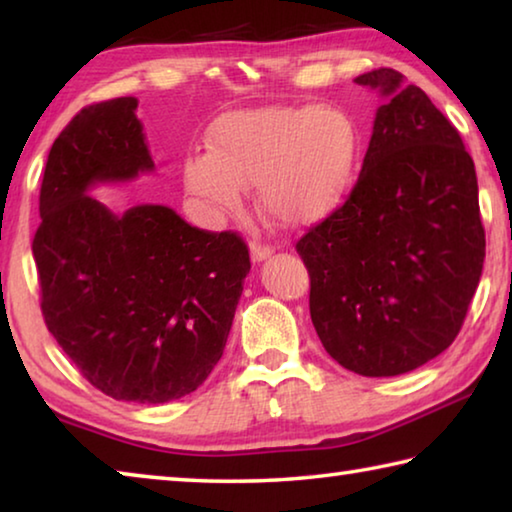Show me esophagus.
<instances>
[{
	"label": "esophagus",
	"instance_id": "obj_1",
	"mask_svg": "<svg viewBox=\"0 0 512 512\" xmlns=\"http://www.w3.org/2000/svg\"><path fill=\"white\" fill-rule=\"evenodd\" d=\"M271 253H273L271 244H264V241H257V239L250 241V257H253V262H262V259H266Z\"/></svg>",
	"mask_w": 512,
	"mask_h": 512
}]
</instances>
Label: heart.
<instances>
[{
	"label": "heart",
	"mask_w": 512,
	"mask_h": 512,
	"mask_svg": "<svg viewBox=\"0 0 512 512\" xmlns=\"http://www.w3.org/2000/svg\"><path fill=\"white\" fill-rule=\"evenodd\" d=\"M357 128L329 106H268L219 117L207 153L185 160L189 192L216 210H235L244 187L273 221L300 228L341 205L357 164Z\"/></svg>",
	"instance_id": "heart-1"
}]
</instances>
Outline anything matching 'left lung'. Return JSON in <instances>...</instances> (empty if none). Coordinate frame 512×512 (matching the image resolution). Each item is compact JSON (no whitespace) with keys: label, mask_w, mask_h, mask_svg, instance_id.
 I'll use <instances>...</instances> for the list:
<instances>
[{"label":"left lung","mask_w":512,"mask_h":512,"mask_svg":"<svg viewBox=\"0 0 512 512\" xmlns=\"http://www.w3.org/2000/svg\"><path fill=\"white\" fill-rule=\"evenodd\" d=\"M354 81L384 106L352 192L296 250L329 357L363 377H395L461 332L485 257L479 185L461 135L420 88L391 67Z\"/></svg>","instance_id":"1"}]
</instances>
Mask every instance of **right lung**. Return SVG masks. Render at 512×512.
Masks as SVG:
<instances>
[{
  "label": "right lung",
  "mask_w": 512,
  "mask_h": 512,
  "mask_svg": "<svg viewBox=\"0 0 512 512\" xmlns=\"http://www.w3.org/2000/svg\"><path fill=\"white\" fill-rule=\"evenodd\" d=\"M135 108L92 103L60 131L31 248L42 318L81 375L112 400L164 404L219 363L250 255L237 232L192 228L164 205L117 216L88 196L153 169Z\"/></svg>",
  "instance_id": "right-lung-1"
}]
</instances>
